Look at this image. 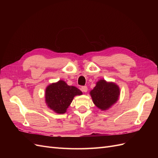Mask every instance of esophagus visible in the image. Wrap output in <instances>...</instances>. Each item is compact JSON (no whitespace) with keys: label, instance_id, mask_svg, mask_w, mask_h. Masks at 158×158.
Here are the masks:
<instances>
[{"label":"esophagus","instance_id":"1","mask_svg":"<svg viewBox=\"0 0 158 158\" xmlns=\"http://www.w3.org/2000/svg\"><path fill=\"white\" fill-rule=\"evenodd\" d=\"M81 90H82L84 92H87L88 87L86 86V85H83V86L81 87Z\"/></svg>","mask_w":158,"mask_h":158}]
</instances>
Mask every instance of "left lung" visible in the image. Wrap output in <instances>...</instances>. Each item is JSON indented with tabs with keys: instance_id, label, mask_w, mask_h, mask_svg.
<instances>
[{
	"instance_id": "obj_1",
	"label": "left lung",
	"mask_w": 158,
	"mask_h": 158,
	"mask_svg": "<svg viewBox=\"0 0 158 158\" xmlns=\"http://www.w3.org/2000/svg\"><path fill=\"white\" fill-rule=\"evenodd\" d=\"M90 94L95 106L100 109L106 110L116 103L120 91L115 84L107 83L106 80H101L97 82Z\"/></svg>"
}]
</instances>
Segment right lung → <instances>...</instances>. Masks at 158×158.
<instances>
[{
  "mask_svg": "<svg viewBox=\"0 0 158 158\" xmlns=\"http://www.w3.org/2000/svg\"><path fill=\"white\" fill-rule=\"evenodd\" d=\"M82 92L74 86L68 85L63 80L52 84L46 88L45 102L50 109L59 114H63L73 102L75 95Z\"/></svg>",
  "mask_w": 158,
  "mask_h": 158,
  "instance_id": "add662e5",
  "label": "right lung"
}]
</instances>
